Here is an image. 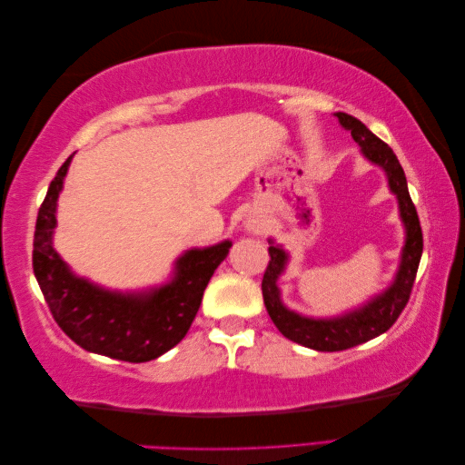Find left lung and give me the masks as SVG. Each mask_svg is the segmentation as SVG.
Here are the masks:
<instances>
[{
    "mask_svg": "<svg viewBox=\"0 0 465 465\" xmlns=\"http://www.w3.org/2000/svg\"><path fill=\"white\" fill-rule=\"evenodd\" d=\"M335 117H338L345 130L351 132L355 143L361 147V153L368 157L371 163L380 165L385 175H388L390 190L398 197L401 222L406 225V245H403L401 250V263L396 273V280H393V283L381 295L365 303L363 308L341 315V318L313 320L290 312L282 303L278 278L282 275L285 263H288V253H285L280 245H273V242L270 240V263L268 268H265L262 280L265 310H268L275 328H278L285 338L318 351L350 350L353 345L370 341L373 338H378L380 333L388 331L400 318L403 308L408 305L423 252L420 217L416 212V205H413L410 197L406 173H403V167L400 165L396 153H393L391 147L381 142L378 135H373L358 117L343 112H338Z\"/></svg>",
    "mask_w": 465,
    "mask_h": 465,
    "instance_id": "8db88e82",
    "label": "left lung"
}]
</instances>
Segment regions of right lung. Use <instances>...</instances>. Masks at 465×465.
Listing matches in <instances>:
<instances>
[{"label":"right lung","instance_id":"add662e5","mask_svg":"<svg viewBox=\"0 0 465 465\" xmlns=\"http://www.w3.org/2000/svg\"><path fill=\"white\" fill-rule=\"evenodd\" d=\"M72 157L49 183L35 222L34 273L47 308L69 340L87 351L132 363L160 358L185 338L232 242L183 253L175 263V278L145 293L107 292L77 278L52 245L57 195Z\"/></svg>","mask_w":465,"mask_h":465}]
</instances>
